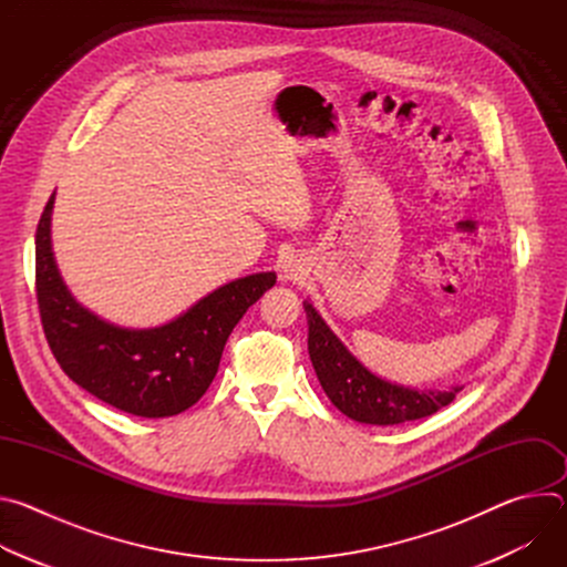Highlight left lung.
Masks as SVG:
<instances>
[{
  "label": "left lung",
  "instance_id": "8db88e82",
  "mask_svg": "<svg viewBox=\"0 0 567 567\" xmlns=\"http://www.w3.org/2000/svg\"><path fill=\"white\" fill-rule=\"evenodd\" d=\"M309 322V359L316 377L334 406L354 422L394 426L437 413L462 390H415L372 374L328 328L320 313L305 302Z\"/></svg>",
  "mask_w": 567,
  "mask_h": 567
}]
</instances>
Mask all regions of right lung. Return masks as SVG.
<instances>
[{"instance_id":"right-lung-1","label":"right lung","mask_w":567,"mask_h":567,"mask_svg":"<svg viewBox=\"0 0 567 567\" xmlns=\"http://www.w3.org/2000/svg\"><path fill=\"white\" fill-rule=\"evenodd\" d=\"M49 197L35 233V291L44 337L64 374L136 417H173L213 383L233 328L276 285V274L233 280L152 330L118 328L69 293L51 251Z\"/></svg>"}]
</instances>
